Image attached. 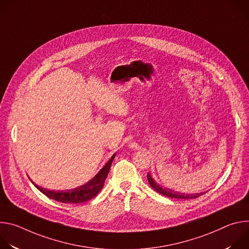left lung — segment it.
Instances as JSON below:
<instances>
[{"instance_id":"8db88e82","label":"left lung","mask_w":249,"mask_h":249,"mask_svg":"<svg viewBox=\"0 0 249 249\" xmlns=\"http://www.w3.org/2000/svg\"><path fill=\"white\" fill-rule=\"evenodd\" d=\"M148 180H149V183L150 185L157 191L159 192L160 194L163 195V196H166V197H169V198H175V199H193V198H197L201 195L204 194L203 193H195V194H185V193H180V192H176L172 189H168L166 187H163L160 186V184H158L155 179L152 177V175L150 173H148Z\"/></svg>"}]
</instances>
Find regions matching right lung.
Wrapping results in <instances>:
<instances>
[{"mask_svg": "<svg viewBox=\"0 0 249 249\" xmlns=\"http://www.w3.org/2000/svg\"><path fill=\"white\" fill-rule=\"evenodd\" d=\"M114 154L111 159L104 164V166L98 171L95 176H93V178H91L89 181H88L86 184L73 188V189H69V190H49L46 188H43L41 186H38L35 184L33 181L32 184L36 187L40 192H42L45 196H47L50 199H53L55 201L61 202V203H72V204H78V203H84L86 201H89L92 199L94 196L98 194V192L102 189L104 181L106 179V177L108 175L109 169L111 167L112 161L115 158Z\"/></svg>", "mask_w": 249, "mask_h": 249, "instance_id": "1", "label": "right lung"}]
</instances>
